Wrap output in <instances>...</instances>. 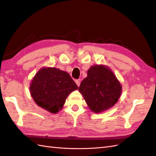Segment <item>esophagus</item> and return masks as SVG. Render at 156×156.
I'll return each mask as SVG.
<instances>
[{
  "label": "esophagus",
  "mask_w": 156,
  "mask_h": 156,
  "mask_svg": "<svg viewBox=\"0 0 156 156\" xmlns=\"http://www.w3.org/2000/svg\"><path fill=\"white\" fill-rule=\"evenodd\" d=\"M76 84H77L78 87H79V86L80 85V80H76Z\"/></svg>",
  "instance_id": "obj_1"
}]
</instances>
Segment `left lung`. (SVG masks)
Listing matches in <instances>:
<instances>
[{"mask_svg":"<svg viewBox=\"0 0 156 156\" xmlns=\"http://www.w3.org/2000/svg\"><path fill=\"white\" fill-rule=\"evenodd\" d=\"M78 90L89 108L98 113L116 104L121 96L122 87L110 68L95 65L89 68L87 77L82 81Z\"/></svg>","mask_w":156,"mask_h":156,"instance_id":"left-lung-1","label":"left lung"}]
</instances>
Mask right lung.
<instances>
[{
  "label": "right lung",
  "mask_w": 156,
  "mask_h": 156,
  "mask_svg": "<svg viewBox=\"0 0 156 156\" xmlns=\"http://www.w3.org/2000/svg\"><path fill=\"white\" fill-rule=\"evenodd\" d=\"M29 88L36 104L51 113H57L69 93L78 87L68 72L56 68H42L36 73Z\"/></svg>",
  "instance_id": "add662e5"
}]
</instances>
